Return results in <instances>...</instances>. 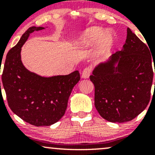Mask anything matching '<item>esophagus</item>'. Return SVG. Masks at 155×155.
I'll return each instance as SVG.
<instances>
[{"instance_id": "1", "label": "esophagus", "mask_w": 155, "mask_h": 155, "mask_svg": "<svg viewBox=\"0 0 155 155\" xmlns=\"http://www.w3.org/2000/svg\"><path fill=\"white\" fill-rule=\"evenodd\" d=\"M91 68H85L82 71V74H81V77L84 78V79H87V78H89V76L91 74Z\"/></svg>"}]
</instances>
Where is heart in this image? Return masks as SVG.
<instances>
[{"mask_svg":"<svg viewBox=\"0 0 155 155\" xmlns=\"http://www.w3.org/2000/svg\"><path fill=\"white\" fill-rule=\"evenodd\" d=\"M101 39L100 49L102 53L107 52L114 44V38L110 33L104 34V30L100 28H93L87 32L81 39V44L96 43Z\"/></svg>","mask_w":155,"mask_h":155,"instance_id":"1","label":"heart"}]
</instances>
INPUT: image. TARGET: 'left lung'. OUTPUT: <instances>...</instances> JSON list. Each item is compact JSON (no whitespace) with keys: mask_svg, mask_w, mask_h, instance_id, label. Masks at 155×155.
Wrapping results in <instances>:
<instances>
[{"mask_svg":"<svg viewBox=\"0 0 155 155\" xmlns=\"http://www.w3.org/2000/svg\"><path fill=\"white\" fill-rule=\"evenodd\" d=\"M151 53L127 28L122 50L95 68L90 79L95 86V106L103 118L128 122L147 108L154 74Z\"/></svg>","mask_w":155,"mask_h":155,"instance_id":"8db88e82","label":"left lung"}]
</instances>
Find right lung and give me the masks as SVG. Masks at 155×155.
Here are the masks:
<instances>
[{"label": "right lung", "mask_w": 155, "mask_h": 155, "mask_svg": "<svg viewBox=\"0 0 155 155\" xmlns=\"http://www.w3.org/2000/svg\"><path fill=\"white\" fill-rule=\"evenodd\" d=\"M44 28L31 27L22 35L8 51L2 74L8 106L22 120L37 127L49 126L62 118L73 88L80 80L78 71L68 75L42 77L23 65L21 48L31 33Z\"/></svg>", "instance_id": "1"}]
</instances>
